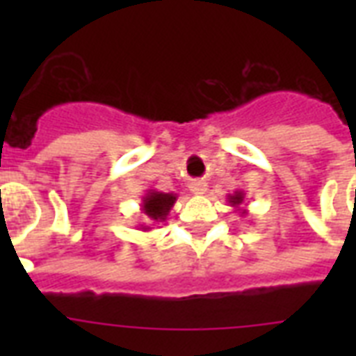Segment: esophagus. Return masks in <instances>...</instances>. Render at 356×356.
I'll use <instances>...</instances> for the list:
<instances>
[{
  "instance_id": "34e87169",
  "label": "esophagus",
  "mask_w": 356,
  "mask_h": 356,
  "mask_svg": "<svg viewBox=\"0 0 356 356\" xmlns=\"http://www.w3.org/2000/svg\"><path fill=\"white\" fill-rule=\"evenodd\" d=\"M190 190H192V194L203 195V194H207L209 184H207L205 181H192V183H190Z\"/></svg>"
}]
</instances>
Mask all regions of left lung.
I'll use <instances>...</instances> for the list:
<instances>
[{
  "label": "left lung",
  "instance_id": "1",
  "mask_svg": "<svg viewBox=\"0 0 356 356\" xmlns=\"http://www.w3.org/2000/svg\"><path fill=\"white\" fill-rule=\"evenodd\" d=\"M227 201L231 203V207H234V209H238V211L242 212V214H245V209H240V205L243 203V192H242V190H236L233 195H227Z\"/></svg>",
  "mask_w": 356,
  "mask_h": 356
}]
</instances>
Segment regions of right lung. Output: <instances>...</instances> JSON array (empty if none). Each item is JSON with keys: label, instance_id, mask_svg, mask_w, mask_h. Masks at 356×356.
<instances>
[{"label": "right lung", "instance_id": "obj_1", "mask_svg": "<svg viewBox=\"0 0 356 356\" xmlns=\"http://www.w3.org/2000/svg\"><path fill=\"white\" fill-rule=\"evenodd\" d=\"M175 201H177V194H166V192L149 190L142 197V205H140L147 223H142L140 229L142 231H149L153 225L164 222L168 214H170V211H172V207L175 205Z\"/></svg>", "mask_w": 356, "mask_h": 356}]
</instances>
